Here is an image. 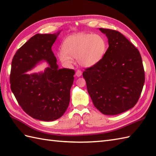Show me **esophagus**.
Instances as JSON below:
<instances>
[{
  "instance_id": "obj_1",
  "label": "esophagus",
  "mask_w": 156,
  "mask_h": 156,
  "mask_svg": "<svg viewBox=\"0 0 156 156\" xmlns=\"http://www.w3.org/2000/svg\"><path fill=\"white\" fill-rule=\"evenodd\" d=\"M82 72L81 70H79V69H78L76 72V76H77V77H80V76H82Z\"/></svg>"
}]
</instances>
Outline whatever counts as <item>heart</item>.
Segmentation results:
<instances>
[{
    "mask_svg": "<svg viewBox=\"0 0 156 156\" xmlns=\"http://www.w3.org/2000/svg\"><path fill=\"white\" fill-rule=\"evenodd\" d=\"M57 56L63 64L67 66L74 63V58L82 67L90 68L97 64L104 57L107 43L99 34H79L69 36L62 44Z\"/></svg>",
    "mask_w": 156,
    "mask_h": 156,
    "instance_id": "1",
    "label": "heart"
}]
</instances>
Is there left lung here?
<instances>
[{"label": "left lung", "mask_w": 156, "mask_h": 156, "mask_svg": "<svg viewBox=\"0 0 156 156\" xmlns=\"http://www.w3.org/2000/svg\"><path fill=\"white\" fill-rule=\"evenodd\" d=\"M108 38V48L101 60L83 72L94 107L102 114L115 115L136 105L145 82L138 49L120 32L99 29Z\"/></svg>", "instance_id": "1"}]
</instances>
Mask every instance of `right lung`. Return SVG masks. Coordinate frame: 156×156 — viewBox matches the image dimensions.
<instances>
[{"label":"right lung","mask_w":156,"mask_h":156,"mask_svg":"<svg viewBox=\"0 0 156 156\" xmlns=\"http://www.w3.org/2000/svg\"><path fill=\"white\" fill-rule=\"evenodd\" d=\"M60 31L36 34L20 48L12 58L10 84L18 103L34 119L51 121L61 117L70 100L74 69H59L51 47ZM45 61L44 72H27Z\"/></svg>","instance_id":"right-lung-1"}]
</instances>
